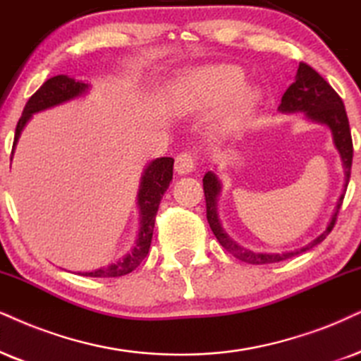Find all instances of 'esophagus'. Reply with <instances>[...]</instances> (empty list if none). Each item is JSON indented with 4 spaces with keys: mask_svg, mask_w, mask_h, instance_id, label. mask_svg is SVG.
I'll use <instances>...</instances> for the list:
<instances>
[{
    "mask_svg": "<svg viewBox=\"0 0 361 361\" xmlns=\"http://www.w3.org/2000/svg\"><path fill=\"white\" fill-rule=\"evenodd\" d=\"M175 170L178 175H188L195 170V157L193 153L183 152L180 153L175 159Z\"/></svg>",
    "mask_w": 361,
    "mask_h": 361,
    "instance_id": "34e87169",
    "label": "esophagus"
}]
</instances>
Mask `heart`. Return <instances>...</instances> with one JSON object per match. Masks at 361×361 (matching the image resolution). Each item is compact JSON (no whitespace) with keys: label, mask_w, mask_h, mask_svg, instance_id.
Here are the masks:
<instances>
[{"label":"heart","mask_w":361,"mask_h":361,"mask_svg":"<svg viewBox=\"0 0 361 361\" xmlns=\"http://www.w3.org/2000/svg\"><path fill=\"white\" fill-rule=\"evenodd\" d=\"M243 83V71L236 66L203 68L178 85L175 103L190 113L221 106L213 121V131L216 135H233L246 125L262 99V91Z\"/></svg>","instance_id":"obj_1"}]
</instances>
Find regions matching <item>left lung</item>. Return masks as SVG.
I'll return each instance as SVG.
<instances>
[{
	"label": "left lung",
	"mask_w": 361,
	"mask_h": 361,
	"mask_svg": "<svg viewBox=\"0 0 361 361\" xmlns=\"http://www.w3.org/2000/svg\"><path fill=\"white\" fill-rule=\"evenodd\" d=\"M278 111L285 113V115H293V113H303L305 118L313 123H320L330 128L333 135V145H335L336 152L340 153L341 163H343L345 170V185L343 193L340 195L338 202H336L335 212L331 214V220L328 223L326 230L317 238L310 241L308 245L302 246L298 250H291V252H281V253H264V252H253V250L245 248L236 243L230 235L226 233L225 228L221 226L220 216H218V198L221 193V181L213 171H207L203 176V190H204V200H207V218L209 223V228L220 241V245L226 252H230L235 258L241 259V262L250 264H267V263H276L281 259L291 258L295 255H300L307 250H312L313 246L322 243L326 238L335 226L336 214L343 203V196L350 181V170H351V159H353V143H351V133L348 125V116H346L345 104L341 102L335 90L326 83L325 80L308 66L307 63H300L298 71H296L295 83L290 85V88L285 91L281 97V103L278 106Z\"/></svg>",
	"instance_id": "8db88e82"
}]
</instances>
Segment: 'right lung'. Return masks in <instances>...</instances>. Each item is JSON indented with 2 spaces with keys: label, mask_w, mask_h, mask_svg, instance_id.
<instances>
[{
  "label": "right lung",
  "mask_w": 361,
  "mask_h": 361,
  "mask_svg": "<svg viewBox=\"0 0 361 361\" xmlns=\"http://www.w3.org/2000/svg\"><path fill=\"white\" fill-rule=\"evenodd\" d=\"M90 90L91 85L85 83L81 80L70 78L66 75L53 76V78L44 81L41 85V88L28 99L25 109H23V115L16 125L11 159L13 154H15L18 140H20L23 130H25V126L28 125L33 115L85 97V94L90 93ZM173 163H175L173 158H157L153 161H149L145 166L143 173H141L140 190L138 195H136V204H138L140 209V230L130 252L123 255L121 258H118L116 262L104 264V267H99L97 270L83 273L80 271V275L93 278H115L128 275V273L138 268V264L143 262L149 252V245H152L153 238L154 218H157L159 202H161L163 195H165V191L168 190V186H170L173 180Z\"/></svg>",
  "instance_id": "right-lung-1"
}]
</instances>
